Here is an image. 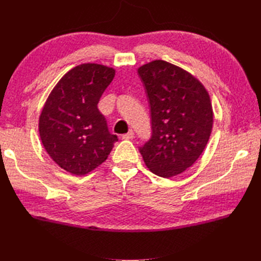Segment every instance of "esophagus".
Here are the masks:
<instances>
[{
  "label": "esophagus",
  "instance_id": "esophagus-1",
  "mask_svg": "<svg viewBox=\"0 0 261 261\" xmlns=\"http://www.w3.org/2000/svg\"><path fill=\"white\" fill-rule=\"evenodd\" d=\"M122 138H123V139H126V140L133 139V138H134V132H133V130H129L127 134H124V135L122 136Z\"/></svg>",
  "mask_w": 261,
  "mask_h": 261
}]
</instances>
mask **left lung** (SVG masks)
Listing matches in <instances>:
<instances>
[{
  "label": "left lung",
  "instance_id": "left-lung-1",
  "mask_svg": "<svg viewBox=\"0 0 261 261\" xmlns=\"http://www.w3.org/2000/svg\"><path fill=\"white\" fill-rule=\"evenodd\" d=\"M137 70L146 87L152 124V137L140 153L155 175H178L208 144L213 125L210 96L194 75L167 61L154 60Z\"/></svg>",
  "mask_w": 261,
  "mask_h": 261
}]
</instances>
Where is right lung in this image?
<instances>
[{"label":"right lung","mask_w":261,"mask_h":261,"mask_svg":"<svg viewBox=\"0 0 261 261\" xmlns=\"http://www.w3.org/2000/svg\"><path fill=\"white\" fill-rule=\"evenodd\" d=\"M114 76L113 67L84 63L68 70L44 102L39 116L42 145L51 159L70 174L82 176L98 168L117 140L98 109Z\"/></svg>","instance_id":"obj_1"}]
</instances>
